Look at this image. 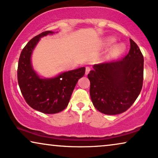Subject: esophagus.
Segmentation results:
<instances>
[{
  "mask_svg": "<svg viewBox=\"0 0 158 158\" xmlns=\"http://www.w3.org/2000/svg\"><path fill=\"white\" fill-rule=\"evenodd\" d=\"M90 71V67L89 66H86V72H85V74L87 75L89 72Z\"/></svg>",
  "mask_w": 158,
  "mask_h": 158,
  "instance_id": "obj_1",
  "label": "esophagus"
}]
</instances>
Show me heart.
Here are the masks:
<instances>
[{"label": "heart", "instance_id": "1", "mask_svg": "<svg viewBox=\"0 0 158 158\" xmlns=\"http://www.w3.org/2000/svg\"><path fill=\"white\" fill-rule=\"evenodd\" d=\"M114 41L115 40L113 39L110 40V43H113ZM124 50H125V45H123V44H119V45L115 46L114 49H113V52H115V53H117V54L121 53V52L124 51Z\"/></svg>", "mask_w": 158, "mask_h": 158}]
</instances>
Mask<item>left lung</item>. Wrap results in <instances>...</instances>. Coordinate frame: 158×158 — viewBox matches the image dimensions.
<instances>
[{
	"label": "left lung",
	"instance_id": "obj_1",
	"mask_svg": "<svg viewBox=\"0 0 158 158\" xmlns=\"http://www.w3.org/2000/svg\"><path fill=\"white\" fill-rule=\"evenodd\" d=\"M94 108L107 115L127 111L138 98L143 85L144 57L135 42L121 59L94 64L88 74Z\"/></svg>",
	"mask_w": 158,
	"mask_h": 158
}]
</instances>
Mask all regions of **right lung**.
I'll list each match as a JSON object with an SVG mask.
<instances>
[{"label": "right lung", "mask_w": 158, "mask_h": 158, "mask_svg": "<svg viewBox=\"0 0 158 158\" xmlns=\"http://www.w3.org/2000/svg\"><path fill=\"white\" fill-rule=\"evenodd\" d=\"M52 31H45L28 42L19 59L17 79L21 92L31 108L47 114L64 110L68 106L78 80L85 75V68L62 73L52 79H40L31 67V52L41 37Z\"/></svg>", "instance_id": "add662e5"}]
</instances>
